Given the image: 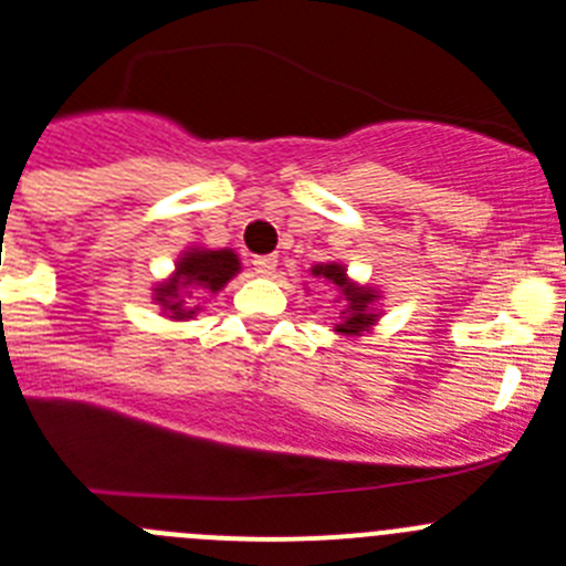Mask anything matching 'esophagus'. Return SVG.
<instances>
[{"label": "esophagus", "instance_id": "esophagus-1", "mask_svg": "<svg viewBox=\"0 0 566 566\" xmlns=\"http://www.w3.org/2000/svg\"><path fill=\"white\" fill-rule=\"evenodd\" d=\"M276 256H253V271L259 273V276H273L276 273Z\"/></svg>", "mask_w": 566, "mask_h": 566}]
</instances>
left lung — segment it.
<instances>
[{"mask_svg": "<svg viewBox=\"0 0 566 566\" xmlns=\"http://www.w3.org/2000/svg\"><path fill=\"white\" fill-rule=\"evenodd\" d=\"M313 273L321 279H327V282H333L335 287L346 295V302H349V307L340 313L344 324H338V333L358 335L360 329L369 327L371 321H375V315L369 313V302H375V295H371L369 290L355 287V284L346 282V271L340 264H315Z\"/></svg>", "mask_w": 566, "mask_h": 566, "instance_id": "8db88e82", "label": "left lung"}]
</instances>
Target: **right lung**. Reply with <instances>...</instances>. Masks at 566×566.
Segmentation results:
<instances>
[{
  "mask_svg": "<svg viewBox=\"0 0 566 566\" xmlns=\"http://www.w3.org/2000/svg\"><path fill=\"white\" fill-rule=\"evenodd\" d=\"M239 273V259L231 251H191L180 259L177 264V273L169 284H163L157 290V302L169 310L171 318H191L195 310L182 307L180 293L186 287L195 290H208V293H217L220 287H226L228 279ZM186 295H191L188 290Z\"/></svg>",
  "mask_w": 566,
  "mask_h": 566,
  "instance_id": "obj_1",
  "label": "right lung"
}]
</instances>
